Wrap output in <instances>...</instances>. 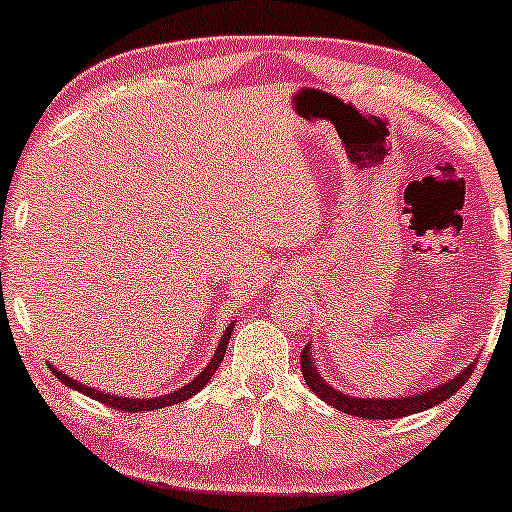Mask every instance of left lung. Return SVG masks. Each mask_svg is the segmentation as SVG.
<instances>
[{
	"label": "left lung",
	"mask_w": 512,
	"mask_h": 512,
	"mask_svg": "<svg viewBox=\"0 0 512 512\" xmlns=\"http://www.w3.org/2000/svg\"><path fill=\"white\" fill-rule=\"evenodd\" d=\"M472 370L474 366L464 368L455 380H448V383L436 387V390L421 392V395H414V397L356 399V397L337 392L334 387L327 385L320 375H317V370L313 366V349H310V344L303 346V354H301V373L310 390H313L320 399H325L327 404H332L334 409L344 411V414L361 416V419H399V416H409V414H416V411L436 407V404L445 402V399L455 395V392L467 383Z\"/></svg>",
	"instance_id": "1"
}]
</instances>
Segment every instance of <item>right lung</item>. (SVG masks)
Instances as JSON below:
<instances>
[{"mask_svg": "<svg viewBox=\"0 0 512 512\" xmlns=\"http://www.w3.org/2000/svg\"><path fill=\"white\" fill-rule=\"evenodd\" d=\"M231 332H233V322H231V325H228V330L223 332V337H221V342H219V349H216V354H214V358H211L209 366L204 368L202 373H199L197 378L192 380V383H187L185 387H178V390L170 392V395H163V397H154V399H129V397L103 395V392L91 390V387H86V385L76 383V380H72V378H67V375L60 373V370L52 368V373H55L57 378H60L64 385L72 387V390L84 392V395L93 397V399H96V402L108 404V407H113V409H120V411H132V414H137V411H154V409H163V407H170V404L185 402V399H190L192 395H197V392L202 390V387L209 383V378H211V375L216 373V368H219V363L223 361V354H226V346H228V339H231Z\"/></svg>", "mask_w": 512, "mask_h": 512, "instance_id": "right-lung-1", "label": "right lung"}]
</instances>
